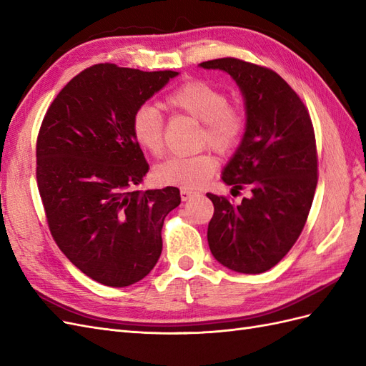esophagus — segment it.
<instances>
[{
  "label": "esophagus",
  "mask_w": 366,
  "mask_h": 366,
  "mask_svg": "<svg viewBox=\"0 0 366 366\" xmlns=\"http://www.w3.org/2000/svg\"><path fill=\"white\" fill-rule=\"evenodd\" d=\"M195 195H197V192H194V191H191V189H184V187H182L180 197H182V200H183V202L191 200V198H192V197H195Z\"/></svg>",
  "instance_id": "obj_1"
}]
</instances>
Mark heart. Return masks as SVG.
I'll use <instances>...</instances> for the list:
<instances>
[{
	"label": "heart",
	"mask_w": 366,
	"mask_h": 366,
	"mask_svg": "<svg viewBox=\"0 0 366 366\" xmlns=\"http://www.w3.org/2000/svg\"><path fill=\"white\" fill-rule=\"evenodd\" d=\"M164 107L200 122L197 134L198 148L209 147L221 156L234 154L247 131V114L238 105L229 104V96L221 88L202 79L186 81L164 97ZM131 136L137 147L154 157L164 148L163 116L151 104H143L131 116ZM217 169L212 154L203 151L191 157H171L154 169V179L163 186L197 189Z\"/></svg>",
	"instance_id": "b5f03b06"
}]
</instances>
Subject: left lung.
I'll use <instances>...</instances> for the list:
<instances>
[{"label":"left lung","mask_w":366,"mask_h":366,"mask_svg":"<svg viewBox=\"0 0 366 366\" xmlns=\"http://www.w3.org/2000/svg\"><path fill=\"white\" fill-rule=\"evenodd\" d=\"M229 73L246 99L247 131L223 172L235 189L252 195L235 206L214 203L207 242L215 259L239 273H262L278 264L307 223L317 184V149L312 117L302 99L264 65L237 58L200 64Z\"/></svg>","instance_id":"left-lung-1"}]
</instances>
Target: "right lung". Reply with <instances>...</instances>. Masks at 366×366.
<instances>
[{"instance_id": "1", "label": "right lung", "mask_w": 366, "mask_h": 366, "mask_svg": "<svg viewBox=\"0 0 366 366\" xmlns=\"http://www.w3.org/2000/svg\"><path fill=\"white\" fill-rule=\"evenodd\" d=\"M177 71L96 64L65 85L36 139V182L50 234L62 253L108 287L134 284L162 253L163 221L179 187L136 191L149 171L131 136L136 108Z\"/></svg>"}]
</instances>
